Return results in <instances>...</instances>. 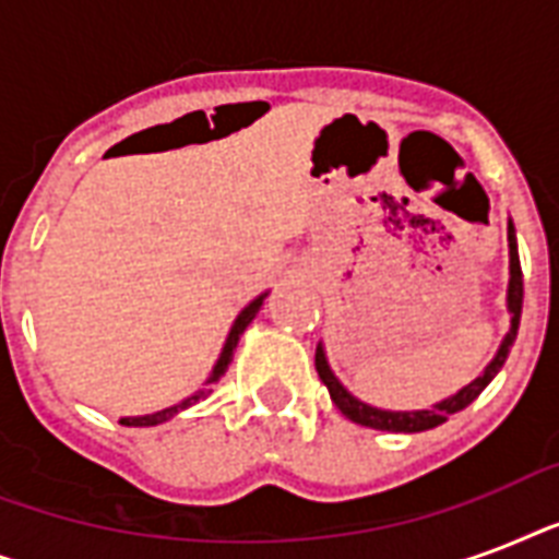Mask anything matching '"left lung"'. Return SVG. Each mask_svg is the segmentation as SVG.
Masks as SVG:
<instances>
[{"mask_svg": "<svg viewBox=\"0 0 559 559\" xmlns=\"http://www.w3.org/2000/svg\"><path fill=\"white\" fill-rule=\"evenodd\" d=\"M508 254H511V278H508V313H511V331L504 333L502 345L496 348L493 359L487 362L485 371H478L476 380H469L464 389H459L450 397L438 400L432 406L426 408H380L371 406L366 400H359L357 394H350L345 385L340 382V377L333 373L331 362H328V350L319 342L316 348V371H319V380L328 385L331 391V400L336 403L342 415L354 420L359 426H368V429H380V432H426V429H435L441 426L443 420L461 408H467L473 400L481 394V391L490 385L496 373L502 371L504 359L511 354L513 342H516V331H520V316H522V266H520V249H516V228H513V219H508Z\"/></svg>", "mask_w": 559, "mask_h": 559, "instance_id": "obj_1", "label": "left lung"}]
</instances>
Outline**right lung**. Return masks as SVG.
<instances>
[{
	"instance_id": "add662e5",
	"label": "right lung",
	"mask_w": 559,
	"mask_h": 559,
	"mask_svg": "<svg viewBox=\"0 0 559 559\" xmlns=\"http://www.w3.org/2000/svg\"><path fill=\"white\" fill-rule=\"evenodd\" d=\"M270 296V289L266 293H261L258 298H252L249 305L237 313L235 324H231V331H228L226 336V345H223V350H219V357L217 362H214V368H211L209 373V380L202 382V389L200 391H193L191 397H186L182 403H177V406H168V408H162V412H153V415H135V417H121V424L124 426H159L165 424V420H170V417H177L182 408L193 406V403H200V400H205L211 394V385L226 373V368L231 366V357H235V348H237V342H240V336H243V331L252 324V319L258 316V310L263 307V298Z\"/></svg>"
}]
</instances>
